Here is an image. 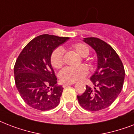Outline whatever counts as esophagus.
I'll use <instances>...</instances> for the list:
<instances>
[{
    "instance_id": "obj_1",
    "label": "esophagus",
    "mask_w": 134,
    "mask_h": 134,
    "mask_svg": "<svg viewBox=\"0 0 134 134\" xmlns=\"http://www.w3.org/2000/svg\"><path fill=\"white\" fill-rule=\"evenodd\" d=\"M72 84H74V83H64L63 85V86L64 87V88H65V87H67V86H71V85H72Z\"/></svg>"
}]
</instances>
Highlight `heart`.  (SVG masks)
I'll return each instance as SVG.
<instances>
[{
    "label": "heart",
    "mask_w": 134,
    "mask_h": 134,
    "mask_svg": "<svg viewBox=\"0 0 134 134\" xmlns=\"http://www.w3.org/2000/svg\"><path fill=\"white\" fill-rule=\"evenodd\" d=\"M70 48L77 53L81 57L88 56L90 53L88 46L83 43H75ZM51 63L55 69H60L63 65V49L61 47L55 48L51 55ZM88 73V68L84 66L76 67H67L59 73V78L62 82L66 83H73L83 79Z\"/></svg>",
    "instance_id": "1"
}]
</instances>
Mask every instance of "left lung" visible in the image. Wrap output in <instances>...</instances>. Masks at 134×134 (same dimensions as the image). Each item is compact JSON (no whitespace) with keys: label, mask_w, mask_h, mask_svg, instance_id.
<instances>
[{"label":"left lung","mask_w":134,"mask_h":134,"mask_svg":"<svg viewBox=\"0 0 134 134\" xmlns=\"http://www.w3.org/2000/svg\"><path fill=\"white\" fill-rule=\"evenodd\" d=\"M97 55V69L90 78L94 89L86 86L77 99L81 107L97 111L110 106L122 89L125 71L120 57L107 43L97 37L84 38Z\"/></svg>","instance_id":"1"}]
</instances>
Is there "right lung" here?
Here are the masks:
<instances>
[{"label": "right lung", "instance_id": "1", "mask_svg": "<svg viewBox=\"0 0 134 134\" xmlns=\"http://www.w3.org/2000/svg\"><path fill=\"white\" fill-rule=\"evenodd\" d=\"M68 40L42 35L30 41L18 56L14 68L15 84L21 98L30 107L48 110L60 103L63 88L55 85L57 78L51 64V55Z\"/></svg>", "mask_w": 134, "mask_h": 134}]
</instances>
